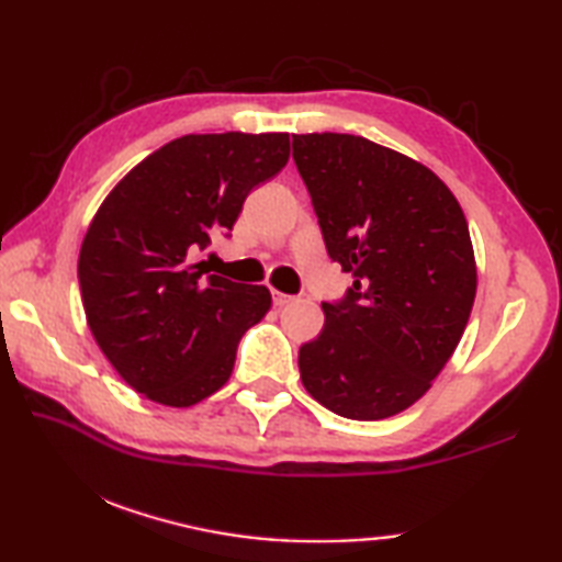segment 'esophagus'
Segmentation results:
<instances>
[{
  "label": "esophagus",
  "mask_w": 562,
  "mask_h": 562,
  "mask_svg": "<svg viewBox=\"0 0 562 562\" xmlns=\"http://www.w3.org/2000/svg\"><path fill=\"white\" fill-rule=\"evenodd\" d=\"M272 302H274V306H288L290 302H294V296H292V294H284V292H278V290H274V292H272Z\"/></svg>",
  "instance_id": "esophagus-1"
}]
</instances>
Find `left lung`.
Listing matches in <instances>:
<instances>
[{"label": "left lung", "mask_w": 562, "mask_h": 562, "mask_svg": "<svg viewBox=\"0 0 562 562\" xmlns=\"http://www.w3.org/2000/svg\"><path fill=\"white\" fill-rule=\"evenodd\" d=\"M328 256L352 272L300 348L302 384L336 415L384 420L423 398L469 324L479 272L459 200L411 157L355 135H292Z\"/></svg>", "instance_id": "1"}]
</instances>
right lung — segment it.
Listing matches in <instances>:
<instances>
[{
    "instance_id": "1",
    "label": "right lung",
    "mask_w": 562,
    "mask_h": 562,
    "mask_svg": "<svg viewBox=\"0 0 562 562\" xmlns=\"http://www.w3.org/2000/svg\"><path fill=\"white\" fill-rule=\"evenodd\" d=\"M288 159V133L186 135L142 159L93 214L79 250L83 312L142 396L190 408L229 381L238 340L272 296L207 274L195 256Z\"/></svg>"
}]
</instances>
